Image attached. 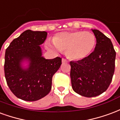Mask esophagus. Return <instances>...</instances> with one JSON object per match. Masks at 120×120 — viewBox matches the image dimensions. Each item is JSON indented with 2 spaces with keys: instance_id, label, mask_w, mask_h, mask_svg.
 I'll use <instances>...</instances> for the list:
<instances>
[{
  "instance_id": "34e87169",
  "label": "esophagus",
  "mask_w": 120,
  "mask_h": 120,
  "mask_svg": "<svg viewBox=\"0 0 120 120\" xmlns=\"http://www.w3.org/2000/svg\"><path fill=\"white\" fill-rule=\"evenodd\" d=\"M67 62H68V61H67L66 59H62V63H67Z\"/></svg>"
}]
</instances>
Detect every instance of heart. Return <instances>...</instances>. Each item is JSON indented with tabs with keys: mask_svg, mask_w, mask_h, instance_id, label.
Wrapping results in <instances>:
<instances>
[{
	"mask_svg": "<svg viewBox=\"0 0 120 120\" xmlns=\"http://www.w3.org/2000/svg\"><path fill=\"white\" fill-rule=\"evenodd\" d=\"M53 42L47 41L46 47L54 52L66 51L67 56L73 60L87 57L94 49L96 37L88 31H65L58 33Z\"/></svg>",
	"mask_w": 120,
	"mask_h": 120,
	"instance_id": "1",
	"label": "heart"
}]
</instances>
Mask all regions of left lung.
<instances>
[{
	"mask_svg": "<svg viewBox=\"0 0 120 120\" xmlns=\"http://www.w3.org/2000/svg\"><path fill=\"white\" fill-rule=\"evenodd\" d=\"M91 30L97 40L94 51L84 59L70 63L73 91L89 98L100 95L108 88L114 75L116 59L111 40L100 30Z\"/></svg>",
	"mask_w": 120,
	"mask_h": 120,
	"instance_id": "left-lung-1",
	"label": "left lung"
}]
</instances>
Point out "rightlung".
<instances>
[{"label":"right lung","mask_w":120,"mask_h":120,"mask_svg":"<svg viewBox=\"0 0 120 120\" xmlns=\"http://www.w3.org/2000/svg\"><path fill=\"white\" fill-rule=\"evenodd\" d=\"M45 31L28 30L14 39L6 50L4 73L9 88L16 97L32 102L47 95L61 58L45 59L40 45L47 39Z\"/></svg>","instance_id":"right-lung-1"}]
</instances>
